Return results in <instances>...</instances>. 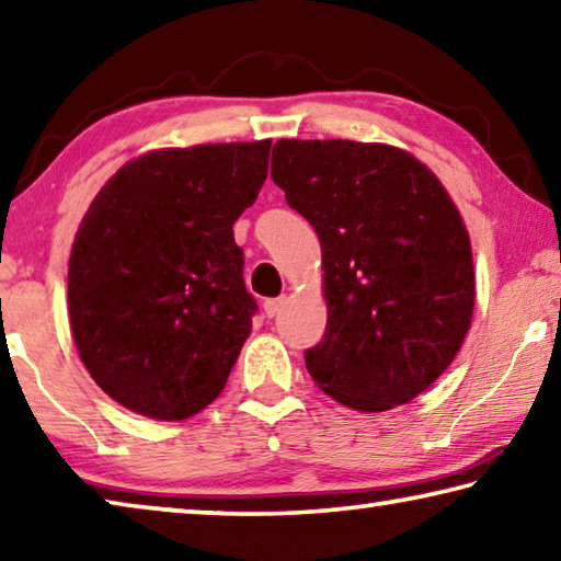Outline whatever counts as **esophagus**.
I'll list each match as a JSON object with an SVG mask.
<instances>
[{
    "mask_svg": "<svg viewBox=\"0 0 561 561\" xmlns=\"http://www.w3.org/2000/svg\"><path fill=\"white\" fill-rule=\"evenodd\" d=\"M284 304H287V297H277V299H267L264 301V314H267L270 319L277 317L279 311L284 309Z\"/></svg>",
    "mask_w": 561,
    "mask_h": 561,
    "instance_id": "1",
    "label": "esophagus"
}]
</instances>
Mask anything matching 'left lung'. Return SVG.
Here are the masks:
<instances>
[{
    "label": "left lung",
    "instance_id": "left-lung-1",
    "mask_svg": "<svg viewBox=\"0 0 561 561\" xmlns=\"http://www.w3.org/2000/svg\"><path fill=\"white\" fill-rule=\"evenodd\" d=\"M272 180L321 242L327 331L304 351L321 391L364 413L423 393L470 329V237L448 190L401 148L277 140Z\"/></svg>",
    "mask_w": 561,
    "mask_h": 561
}]
</instances>
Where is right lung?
I'll return each mask as SVG.
<instances>
[{"instance_id":"obj_1","label":"right lung","mask_w":561,"mask_h":561,"mask_svg":"<svg viewBox=\"0 0 561 561\" xmlns=\"http://www.w3.org/2000/svg\"><path fill=\"white\" fill-rule=\"evenodd\" d=\"M272 140L153 150L101 187L76 232L69 319L113 401L185 421L227 383L257 301L232 225L267 180Z\"/></svg>"}]
</instances>
